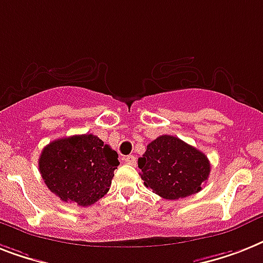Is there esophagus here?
Returning a JSON list of instances; mask_svg holds the SVG:
<instances>
[{
  "label": "esophagus",
  "mask_w": 263,
  "mask_h": 263,
  "mask_svg": "<svg viewBox=\"0 0 263 263\" xmlns=\"http://www.w3.org/2000/svg\"><path fill=\"white\" fill-rule=\"evenodd\" d=\"M124 162L127 165H131V166H135L136 165V158L134 155H127L124 158Z\"/></svg>",
  "instance_id": "esophagus-1"
}]
</instances>
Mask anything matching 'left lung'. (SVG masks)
Instances as JSON below:
<instances>
[{
	"label": "left lung",
	"mask_w": 263,
	"mask_h": 263,
	"mask_svg": "<svg viewBox=\"0 0 263 263\" xmlns=\"http://www.w3.org/2000/svg\"><path fill=\"white\" fill-rule=\"evenodd\" d=\"M138 166L144 185L166 200L200 192L211 173L205 154L172 135L153 140L138 159Z\"/></svg>",
	"instance_id": "left-lung-1"
}]
</instances>
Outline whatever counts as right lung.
I'll use <instances>...</instances> for the list:
<instances>
[{"label":"right lung","mask_w":263,"mask_h":263,"mask_svg":"<svg viewBox=\"0 0 263 263\" xmlns=\"http://www.w3.org/2000/svg\"><path fill=\"white\" fill-rule=\"evenodd\" d=\"M119 155L98 136L57 139L43 148L39 170L44 183L62 201L89 206L109 191Z\"/></svg>","instance_id":"add662e5"}]
</instances>
